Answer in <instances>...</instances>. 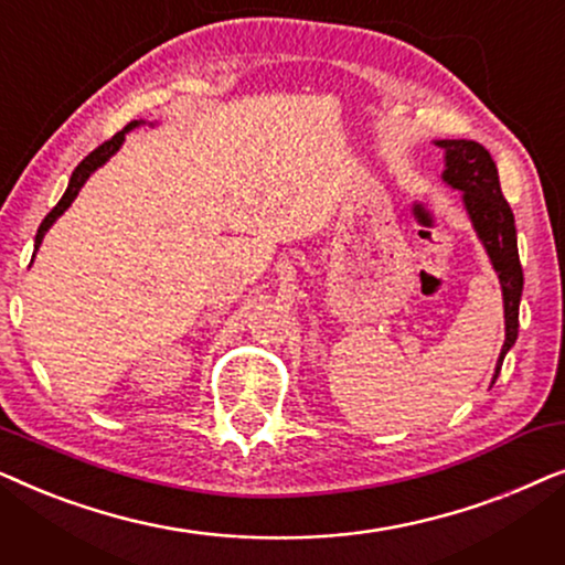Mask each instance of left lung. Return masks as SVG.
Wrapping results in <instances>:
<instances>
[{"label":"left lung","mask_w":565,"mask_h":565,"mask_svg":"<svg viewBox=\"0 0 565 565\" xmlns=\"http://www.w3.org/2000/svg\"><path fill=\"white\" fill-rule=\"evenodd\" d=\"M445 149L447 169L445 182L462 192L468 215L481 236V242L499 273L501 292H504V319H507V339L501 347V358L497 365V375L504 362V354L512 350L516 329H520V298H522V265L520 252H516V228L514 213L509 207L504 192L499 184L497 161L491 153L476 141H439Z\"/></svg>","instance_id":"1"}]
</instances>
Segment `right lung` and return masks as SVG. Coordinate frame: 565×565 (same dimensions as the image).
I'll return each mask as SVG.
<instances>
[{
    "label": "right lung",
    "mask_w": 565,
    "mask_h": 565,
    "mask_svg": "<svg viewBox=\"0 0 565 565\" xmlns=\"http://www.w3.org/2000/svg\"><path fill=\"white\" fill-rule=\"evenodd\" d=\"M136 126H138V120H130V122H128V126L120 130V134H115V136L110 138V141L99 143L95 151H92V153H87V157H84V159L79 161V167H76V169H74L72 180H68V188H66V192H64V198H61V200H58V205H56V207H53V211H51L49 215H45V218H43V223H41V228H38V234H35V249H38V246H41V242H43V236H45V231H49V228L53 226V221H56V218H58V215H61V213H64L68 205H72V203H74V198H76V195H79L82 184H84V182H87V177H89L92 172H95V169H97V167H103V164H105V161H107V159H110V157H113V153L120 149L122 138H126V134H128V130H130V128H136Z\"/></svg>",
    "instance_id": "add662e5"
}]
</instances>
